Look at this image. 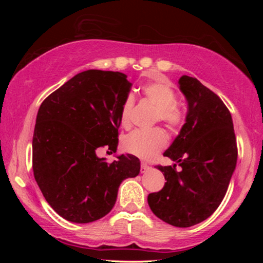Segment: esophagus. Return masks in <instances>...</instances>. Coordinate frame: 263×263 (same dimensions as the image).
<instances>
[{
	"instance_id": "esophagus-1",
	"label": "esophagus",
	"mask_w": 263,
	"mask_h": 263,
	"mask_svg": "<svg viewBox=\"0 0 263 263\" xmlns=\"http://www.w3.org/2000/svg\"><path fill=\"white\" fill-rule=\"evenodd\" d=\"M149 169H151V167L148 166L147 163H146V162H141V164H140V172H141V173L148 172Z\"/></svg>"
}]
</instances>
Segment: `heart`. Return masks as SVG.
Instances as JSON below:
<instances>
[{
  "instance_id": "obj_1",
  "label": "heart",
  "mask_w": 263,
  "mask_h": 263,
  "mask_svg": "<svg viewBox=\"0 0 263 263\" xmlns=\"http://www.w3.org/2000/svg\"><path fill=\"white\" fill-rule=\"evenodd\" d=\"M142 92L151 103L157 106L154 119L164 123L168 128L176 130L184 121V115L176 105L177 95L174 87L167 80L146 84ZM133 96L128 95L123 102L121 109V122L128 126L133 108ZM167 145V136L162 128L154 127L152 130H137L125 137L123 148L125 152L141 159H151Z\"/></svg>"
}]
</instances>
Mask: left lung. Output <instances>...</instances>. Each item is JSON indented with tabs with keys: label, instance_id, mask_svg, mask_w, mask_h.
<instances>
[{
	"label": "left lung",
	"instance_id": "8db88e82",
	"mask_svg": "<svg viewBox=\"0 0 263 263\" xmlns=\"http://www.w3.org/2000/svg\"><path fill=\"white\" fill-rule=\"evenodd\" d=\"M180 90L188 102L180 135L163 153L182 169L157 166L163 188L147 197L151 210L176 228H190L210 217L228 191L238 158L233 121L219 96L196 78L183 75Z\"/></svg>",
	"mask_w": 263,
	"mask_h": 263
}]
</instances>
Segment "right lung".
<instances>
[{"label":"right lung","mask_w":263,"mask_h":263,"mask_svg":"<svg viewBox=\"0 0 263 263\" xmlns=\"http://www.w3.org/2000/svg\"><path fill=\"white\" fill-rule=\"evenodd\" d=\"M119 72L89 69L47 96L38 110L32 168L44 197L58 215L79 224L95 221L114 208L123 180L140 172L139 159L99 158L116 153L121 109L132 84Z\"/></svg>","instance_id":"right-lung-1"}]
</instances>
